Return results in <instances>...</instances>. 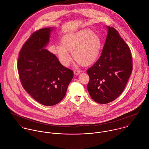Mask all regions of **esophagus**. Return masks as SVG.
<instances>
[{
  "mask_svg": "<svg viewBox=\"0 0 149 149\" xmlns=\"http://www.w3.org/2000/svg\"><path fill=\"white\" fill-rule=\"evenodd\" d=\"M80 72H81V71H79V70H74V74L75 75H78Z\"/></svg>",
  "mask_w": 149,
  "mask_h": 149,
  "instance_id": "1",
  "label": "esophagus"
}]
</instances>
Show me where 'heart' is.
I'll return each mask as SVG.
<instances>
[{
    "label": "heart",
    "instance_id": "1",
    "mask_svg": "<svg viewBox=\"0 0 149 149\" xmlns=\"http://www.w3.org/2000/svg\"><path fill=\"white\" fill-rule=\"evenodd\" d=\"M61 46H56V52L64 66L70 64L72 53L74 59L82 66L92 64L97 58L102 42L100 37L90 29H83L64 35Z\"/></svg>",
    "mask_w": 149,
    "mask_h": 149
}]
</instances>
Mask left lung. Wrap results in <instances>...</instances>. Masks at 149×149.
<instances>
[{"mask_svg":"<svg viewBox=\"0 0 149 149\" xmlns=\"http://www.w3.org/2000/svg\"><path fill=\"white\" fill-rule=\"evenodd\" d=\"M107 35L102 54L87 70V89L92 99L100 104L116 99L124 90L132 71L130 49L117 31L106 26Z\"/></svg>","mask_w":149,"mask_h":149,"instance_id":"8db88e82","label":"left lung"}]
</instances>
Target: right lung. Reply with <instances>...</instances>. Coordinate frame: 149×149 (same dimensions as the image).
Returning a JSON list of instances; mask_svg holds the SVG:
<instances>
[{
	"instance_id": "1",
	"label": "right lung",
	"mask_w": 149,
	"mask_h": 149,
	"mask_svg": "<svg viewBox=\"0 0 149 149\" xmlns=\"http://www.w3.org/2000/svg\"><path fill=\"white\" fill-rule=\"evenodd\" d=\"M54 29L45 28L33 33L22 47L17 64L24 89L36 101L49 106L62 100L74 76L72 70L45 49Z\"/></svg>"
}]
</instances>
